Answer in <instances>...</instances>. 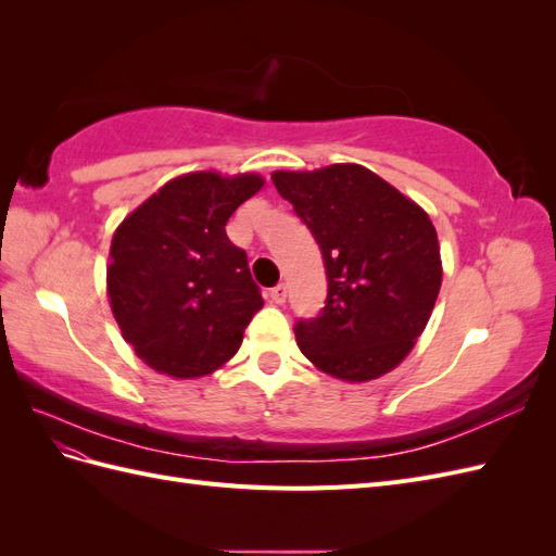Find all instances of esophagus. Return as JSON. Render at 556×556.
<instances>
[{
	"label": "esophagus",
	"instance_id": "obj_1",
	"mask_svg": "<svg viewBox=\"0 0 556 556\" xmlns=\"http://www.w3.org/2000/svg\"><path fill=\"white\" fill-rule=\"evenodd\" d=\"M268 296H271V301H276V304H285V299H288V285L278 282L276 288H271V292H268Z\"/></svg>",
	"mask_w": 556,
	"mask_h": 556
}]
</instances>
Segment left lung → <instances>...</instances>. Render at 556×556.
Here are the masks:
<instances>
[{
	"instance_id": "obj_1",
	"label": "left lung",
	"mask_w": 556,
	"mask_h": 556,
	"mask_svg": "<svg viewBox=\"0 0 556 556\" xmlns=\"http://www.w3.org/2000/svg\"><path fill=\"white\" fill-rule=\"evenodd\" d=\"M311 229L327 268V301L299 319L301 352L333 378L374 380L403 362L441 290V248L429 215L359 164L274 172Z\"/></svg>"
}]
</instances>
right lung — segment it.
Returning <instances> with one entry per match:
<instances>
[{"instance_id": "1", "label": "right lung", "mask_w": 556, "mask_h": 556, "mask_svg": "<svg viewBox=\"0 0 556 556\" xmlns=\"http://www.w3.org/2000/svg\"><path fill=\"white\" fill-rule=\"evenodd\" d=\"M257 174H185L115 229L109 301L123 339L160 374L201 378L229 362L264 299L225 225L262 190Z\"/></svg>"}]
</instances>
